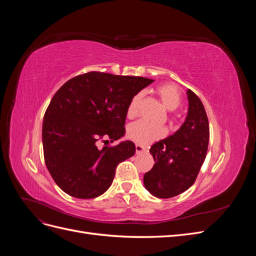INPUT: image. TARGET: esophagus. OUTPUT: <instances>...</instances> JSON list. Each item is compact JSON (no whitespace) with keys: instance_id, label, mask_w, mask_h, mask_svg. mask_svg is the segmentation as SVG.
Masks as SVG:
<instances>
[{"instance_id":"obj_1","label":"esophagus","mask_w":256,"mask_h":256,"mask_svg":"<svg viewBox=\"0 0 256 256\" xmlns=\"http://www.w3.org/2000/svg\"><path fill=\"white\" fill-rule=\"evenodd\" d=\"M146 152V148H144L143 146H141L140 144H136V152L138 154H143V152Z\"/></svg>"}]
</instances>
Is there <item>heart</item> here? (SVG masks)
I'll use <instances>...</instances> for the list:
<instances>
[{
	"instance_id": "b5f03b06",
	"label": "heart",
	"mask_w": 256,
	"mask_h": 256,
	"mask_svg": "<svg viewBox=\"0 0 256 256\" xmlns=\"http://www.w3.org/2000/svg\"><path fill=\"white\" fill-rule=\"evenodd\" d=\"M157 94L164 106L168 110L173 111L182 102V95L180 90L171 83L161 84L156 88ZM143 95L141 92L136 94L130 100L127 109V116L129 118H134L140 111V106ZM166 134V129L161 126L152 125L145 120H138L131 124L128 128V136L131 140L141 145H148L152 142L159 140Z\"/></svg>"
}]
</instances>
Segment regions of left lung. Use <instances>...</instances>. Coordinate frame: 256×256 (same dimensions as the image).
<instances>
[{
  "label": "left lung",
  "instance_id": "left-lung-1",
  "mask_svg": "<svg viewBox=\"0 0 256 256\" xmlns=\"http://www.w3.org/2000/svg\"><path fill=\"white\" fill-rule=\"evenodd\" d=\"M188 114L173 136L154 143L150 152L154 164L144 175V186L154 196L170 198L194 184L206 157L209 124L200 99L187 90Z\"/></svg>",
  "mask_w": 256,
  "mask_h": 256
}]
</instances>
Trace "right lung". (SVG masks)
<instances>
[{
    "label": "right lung",
    "instance_id": "obj_1",
    "mask_svg": "<svg viewBox=\"0 0 256 256\" xmlns=\"http://www.w3.org/2000/svg\"><path fill=\"white\" fill-rule=\"evenodd\" d=\"M154 80L90 72L68 80L44 116V157L52 178L67 194L94 198L111 186L120 162L132 157L131 141L102 150L97 141L125 134L130 100Z\"/></svg>",
    "mask_w": 256,
    "mask_h": 256
}]
</instances>
